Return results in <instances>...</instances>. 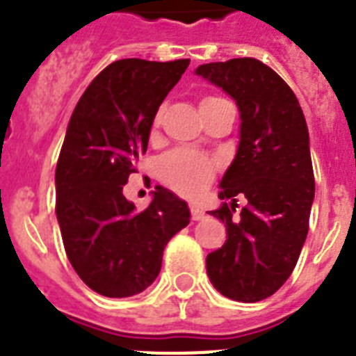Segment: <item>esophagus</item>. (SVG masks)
Here are the masks:
<instances>
[{"mask_svg":"<svg viewBox=\"0 0 356 356\" xmlns=\"http://www.w3.org/2000/svg\"><path fill=\"white\" fill-rule=\"evenodd\" d=\"M191 213H193L194 221H200V219H203V217H205V212H203V210H201L197 205H194V203H191Z\"/></svg>","mask_w":356,"mask_h":356,"instance_id":"34e87169","label":"esophagus"}]
</instances>
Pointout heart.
<instances>
[{
	"label": "heart",
	"mask_w": 356,
	"mask_h": 356,
	"mask_svg": "<svg viewBox=\"0 0 356 356\" xmlns=\"http://www.w3.org/2000/svg\"><path fill=\"white\" fill-rule=\"evenodd\" d=\"M212 99L217 97H205L201 105ZM155 124H159V118L155 119ZM213 172H216V163L193 151H172L159 162L160 180L184 196H197L203 193L212 181Z\"/></svg>",
	"instance_id": "heart-1"
}]
</instances>
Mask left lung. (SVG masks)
<instances>
[{
    "mask_svg": "<svg viewBox=\"0 0 356 356\" xmlns=\"http://www.w3.org/2000/svg\"><path fill=\"white\" fill-rule=\"evenodd\" d=\"M225 90L241 114L235 156L210 212L226 242L207 257V275L229 300L254 303L275 294L300 259L314 203L310 137L298 97L257 58L203 64L194 71ZM235 195L248 205L238 214Z\"/></svg>",
    "mask_w": 356,
    "mask_h": 356,
    "instance_id": "left-lung-1",
    "label": "left lung"
}]
</instances>
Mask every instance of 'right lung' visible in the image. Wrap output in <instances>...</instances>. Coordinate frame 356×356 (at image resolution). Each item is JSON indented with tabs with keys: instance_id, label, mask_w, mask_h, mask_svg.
<instances>
[{
	"instance_id": "1",
	"label": "right lung",
	"mask_w": 356,
	"mask_h": 356,
	"mask_svg": "<svg viewBox=\"0 0 356 356\" xmlns=\"http://www.w3.org/2000/svg\"><path fill=\"white\" fill-rule=\"evenodd\" d=\"M188 58L110 64L81 94L69 119L56 163V219L72 269L106 298H128L149 287L163 248L191 221L175 193L156 185L147 209L122 194L169 90Z\"/></svg>"
}]
</instances>
